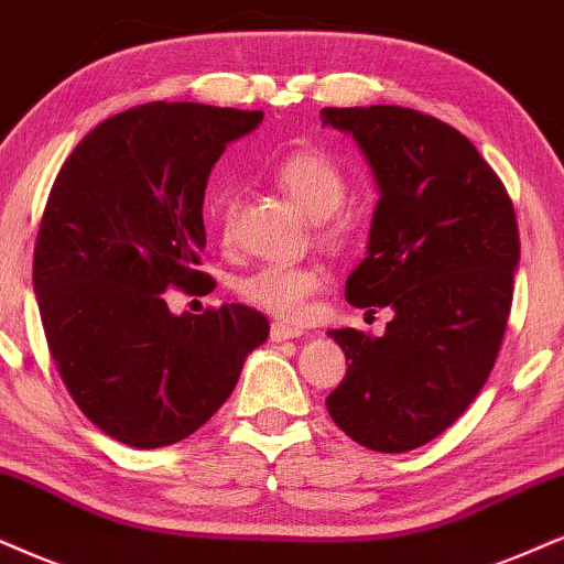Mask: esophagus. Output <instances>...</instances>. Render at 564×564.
I'll return each mask as SVG.
<instances>
[{
    "label": "esophagus",
    "mask_w": 564,
    "mask_h": 564,
    "mask_svg": "<svg viewBox=\"0 0 564 564\" xmlns=\"http://www.w3.org/2000/svg\"><path fill=\"white\" fill-rule=\"evenodd\" d=\"M302 335H304V330H302V327H296V325H286V323H273V325H270V338L278 340V344H281V340L302 338Z\"/></svg>",
    "instance_id": "obj_1"
}]
</instances>
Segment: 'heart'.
<instances>
[{
    "mask_svg": "<svg viewBox=\"0 0 564 564\" xmlns=\"http://www.w3.org/2000/svg\"><path fill=\"white\" fill-rule=\"evenodd\" d=\"M273 176L286 195L302 208L312 220H317L319 234L325 239H335L340 234V224H335L333 216L344 208L348 195V182L330 155L323 151H294L283 155L275 163ZM218 210V224L224 237H229L234 218H237L239 197L237 192L224 189L213 199ZM325 283V270L315 262H265L258 265L252 273L241 275L237 281L239 296L268 315L281 319H304L310 310V299L317 294V289Z\"/></svg>",
    "mask_w": 564,
    "mask_h": 564,
    "instance_id": "b5f03b06",
    "label": "heart"
}]
</instances>
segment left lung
Returning a JSON list of instances; mask_svg holds the SVG:
<instances>
[{"label":"left lung","mask_w":564,"mask_h":564,"mask_svg":"<svg viewBox=\"0 0 564 564\" xmlns=\"http://www.w3.org/2000/svg\"><path fill=\"white\" fill-rule=\"evenodd\" d=\"M319 119L351 134L380 189L346 299L395 312L380 338L327 333L348 369L325 405L359 445L405 453L445 432L495 367L520 260L516 210L474 142L430 113L354 106Z\"/></svg>","instance_id":"1"}]
</instances>
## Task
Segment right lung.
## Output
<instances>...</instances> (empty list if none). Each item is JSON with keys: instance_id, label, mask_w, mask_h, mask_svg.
<instances>
[{"instance_id": "right-lung-1", "label": "right lung", "mask_w": 564, "mask_h": 564, "mask_svg": "<svg viewBox=\"0 0 564 564\" xmlns=\"http://www.w3.org/2000/svg\"><path fill=\"white\" fill-rule=\"evenodd\" d=\"M262 111L145 104L106 119L64 161L33 252L41 323L69 395L130 447H166L216 413L268 340L260 312L174 315L163 291L210 289L208 176Z\"/></svg>"}]
</instances>
